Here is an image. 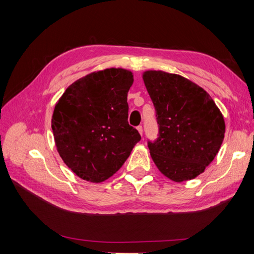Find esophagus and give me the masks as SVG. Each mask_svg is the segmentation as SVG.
<instances>
[{
	"label": "esophagus",
	"instance_id": "esophagus-1",
	"mask_svg": "<svg viewBox=\"0 0 254 254\" xmlns=\"http://www.w3.org/2000/svg\"><path fill=\"white\" fill-rule=\"evenodd\" d=\"M137 131H138L139 134H141V135H143V127L142 126H138L137 127Z\"/></svg>",
	"mask_w": 254,
	"mask_h": 254
}]
</instances>
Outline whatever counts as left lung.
Masks as SVG:
<instances>
[{"instance_id": "1", "label": "left lung", "mask_w": 254, "mask_h": 254, "mask_svg": "<svg viewBox=\"0 0 254 254\" xmlns=\"http://www.w3.org/2000/svg\"><path fill=\"white\" fill-rule=\"evenodd\" d=\"M143 79L159 128L157 139L148 141L155 165L172 181L194 179L212 163L223 143L222 112L206 91L180 75L146 71Z\"/></svg>"}]
</instances>
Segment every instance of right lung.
<instances>
[{
	"label": "right lung",
	"mask_w": 254,
	"mask_h": 254,
	"mask_svg": "<svg viewBox=\"0 0 254 254\" xmlns=\"http://www.w3.org/2000/svg\"><path fill=\"white\" fill-rule=\"evenodd\" d=\"M132 72L106 68L69 85L55 107L51 127L64 163L77 177L102 182L121 168L141 139L127 122Z\"/></svg>",
	"instance_id": "add662e5"
}]
</instances>
